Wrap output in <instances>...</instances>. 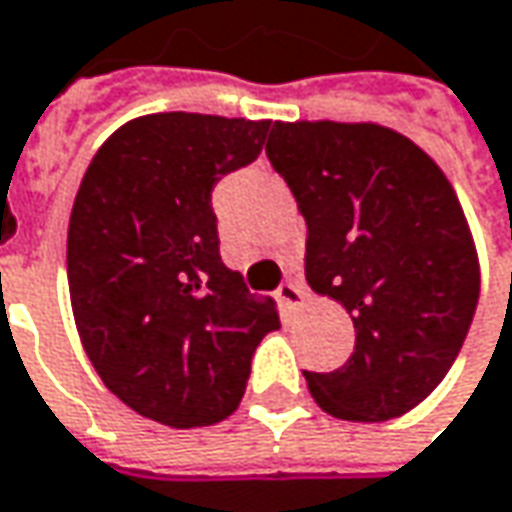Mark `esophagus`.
Returning <instances> with one entry per match:
<instances>
[{
  "label": "esophagus",
  "instance_id": "1",
  "mask_svg": "<svg viewBox=\"0 0 512 512\" xmlns=\"http://www.w3.org/2000/svg\"><path fill=\"white\" fill-rule=\"evenodd\" d=\"M305 287L299 285V282H282L279 285V290H276V299L282 302V307L285 310H296V307L305 302Z\"/></svg>",
  "mask_w": 512,
  "mask_h": 512
}]
</instances>
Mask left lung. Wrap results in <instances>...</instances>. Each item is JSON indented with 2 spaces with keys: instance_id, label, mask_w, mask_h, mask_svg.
I'll return each instance as SVG.
<instances>
[{
  "instance_id": "left-lung-1",
  "label": "left lung",
  "mask_w": 512,
  "mask_h": 512,
  "mask_svg": "<svg viewBox=\"0 0 512 512\" xmlns=\"http://www.w3.org/2000/svg\"><path fill=\"white\" fill-rule=\"evenodd\" d=\"M307 222V285L353 313L356 347L305 370L319 407L384 422L453 367L479 305V259L439 165L379 125L273 122L265 145Z\"/></svg>"
}]
</instances>
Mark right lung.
Listing matches in <instances>:
<instances>
[{"instance_id":"add662e5","label":"right lung","mask_w":512,"mask_h":512,"mask_svg":"<svg viewBox=\"0 0 512 512\" xmlns=\"http://www.w3.org/2000/svg\"><path fill=\"white\" fill-rule=\"evenodd\" d=\"M270 122L153 113L93 156L68 225L70 305L88 359L130 410L168 427L227 419L270 296L219 256L213 187L256 162Z\"/></svg>"}]
</instances>
